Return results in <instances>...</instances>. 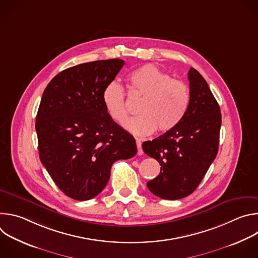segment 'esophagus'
Masks as SVG:
<instances>
[{
	"label": "esophagus",
	"instance_id": "1",
	"mask_svg": "<svg viewBox=\"0 0 258 258\" xmlns=\"http://www.w3.org/2000/svg\"><path fill=\"white\" fill-rule=\"evenodd\" d=\"M136 144H137V148H138V155H143V149H142V142L137 139L136 140Z\"/></svg>",
	"mask_w": 258,
	"mask_h": 258
}]
</instances>
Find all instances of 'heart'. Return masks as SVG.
I'll use <instances>...</instances> for the list:
<instances>
[{
	"instance_id": "obj_1",
	"label": "heart",
	"mask_w": 258,
	"mask_h": 258,
	"mask_svg": "<svg viewBox=\"0 0 258 258\" xmlns=\"http://www.w3.org/2000/svg\"><path fill=\"white\" fill-rule=\"evenodd\" d=\"M128 90L132 96L142 98L137 111L124 127L137 136H148L157 128L160 133L174 128L185 116L190 103V92L185 83L173 80L168 73L153 65H145L130 73ZM102 102L108 115L121 124L128 113L125 93L116 81L103 89Z\"/></svg>"
}]
</instances>
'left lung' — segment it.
<instances>
[{
  "label": "left lung",
  "instance_id": "1",
  "mask_svg": "<svg viewBox=\"0 0 258 258\" xmlns=\"http://www.w3.org/2000/svg\"><path fill=\"white\" fill-rule=\"evenodd\" d=\"M190 103L181 121L160 137L144 142V152L161 167L157 177L147 182L156 196L181 199L199 186L218 151L222 114L206 81L195 69L188 73Z\"/></svg>",
  "mask_w": 258,
  "mask_h": 258
}]
</instances>
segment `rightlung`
Returning a JSON list of instances; mask_svg holds the SVG:
<instances>
[{"label":"right lung","mask_w":258,"mask_h":258,"mask_svg":"<svg viewBox=\"0 0 258 258\" xmlns=\"http://www.w3.org/2000/svg\"><path fill=\"white\" fill-rule=\"evenodd\" d=\"M123 65L121 59L79 64L58 73L44 91L35 118L40 159L57 187L75 200L100 194L112 164L137 153L134 137L102 102L104 87Z\"/></svg>","instance_id":"1"}]
</instances>
